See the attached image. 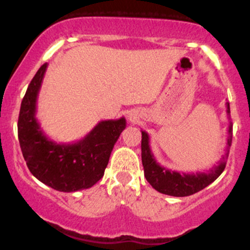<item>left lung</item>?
Here are the masks:
<instances>
[{"mask_svg":"<svg viewBox=\"0 0 250 250\" xmlns=\"http://www.w3.org/2000/svg\"><path fill=\"white\" fill-rule=\"evenodd\" d=\"M226 112L230 116V104L229 103H226ZM231 143H232V123L230 122L226 153L219 161L218 165L214 166L211 169L206 173H179L158 165L152 151H151L148 134L141 130V161H143L144 174H145L146 180L155 190L161 193H165V195L174 196V197H185V196L193 195L210 185L224 172L226 162H228Z\"/></svg>","mask_w":250,"mask_h":250,"instance_id":"1","label":"left lung"}]
</instances>
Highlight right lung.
Returning <instances> with one entry per match:
<instances>
[{
  "label": "right lung",
  "mask_w": 250,
  "mask_h": 250,
  "mask_svg": "<svg viewBox=\"0 0 250 250\" xmlns=\"http://www.w3.org/2000/svg\"><path fill=\"white\" fill-rule=\"evenodd\" d=\"M48 64L42 65L27 87L20 106L18 138L32 175L49 188L75 192L92 188L103 178L111 151L125 128V118L100 121L83 139L55 143L41 129L36 103Z\"/></svg>",
  "instance_id": "add662e5"
}]
</instances>
